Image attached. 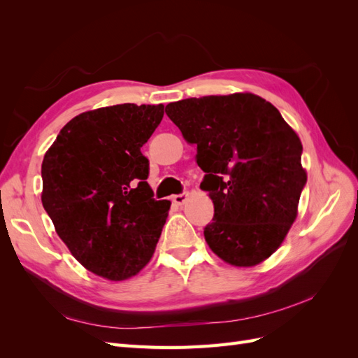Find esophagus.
<instances>
[{"instance_id": "esophagus-1", "label": "esophagus", "mask_w": 358, "mask_h": 358, "mask_svg": "<svg viewBox=\"0 0 358 358\" xmlns=\"http://www.w3.org/2000/svg\"><path fill=\"white\" fill-rule=\"evenodd\" d=\"M187 199H188V194L187 192H183V194H178V196H173V203L175 204H178V206H182L183 203L187 201Z\"/></svg>"}]
</instances>
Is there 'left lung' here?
I'll return each instance as SVG.
<instances>
[{"label": "left lung", "instance_id": "1", "mask_svg": "<svg viewBox=\"0 0 358 358\" xmlns=\"http://www.w3.org/2000/svg\"><path fill=\"white\" fill-rule=\"evenodd\" d=\"M206 173L213 201L204 239L234 267L263 263L297 218L308 175L301 142L276 107L251 92L208 95L166 106Z\"/></svg>", "mask_w": 358, "mask_h": 358}]
</instances>
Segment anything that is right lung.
Listing matches in <instances>:
<instances>
[{
	"label": "right lung",
	"mask_w": 358,
	"mask_h": 358,
	"mask_svg": "<svg viewBox=\"0 0 358 358\" xmlns=\"http://www.w3.org/2000/svg\"><path fill=\"white\" fill-rule=\"evenodd\" d=\"M162 116V104L83 112L43 158V208L71 255L96 276L125 280L155 252L171 203L152 199L140 148Z\"/></svg>",
	"instance_id": "add662e5"
}]
</instances>
